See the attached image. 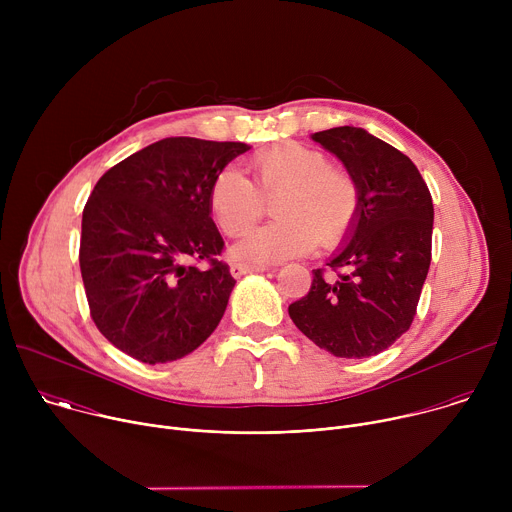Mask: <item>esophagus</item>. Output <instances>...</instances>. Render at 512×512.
<instances>
[{"label": "esophagus", "instance_id": "obj_1", "mask_svg": "<svg viewBox=\"0 0 512 512\" xmlns=\"http://www.w3.org/2000/svg\"><path fill=\"white\" fill-rule=\"evenodd\" d=\"M269 269L267 265L263 263H245V261H237L231 265V275L233 277H243L245 273H253V271H265Z\"/></svg>", "mask_w": 512, "mask_h": 512}]
</instances>
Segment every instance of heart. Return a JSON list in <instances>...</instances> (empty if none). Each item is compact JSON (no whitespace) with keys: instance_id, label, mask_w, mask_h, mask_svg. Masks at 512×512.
Instances as JSON below:
<instances>
[{"instance_id":"b5f03b06","label":"heart","mask_w":512,"mask_h":512,"mask_svg":"<svg viewBox=\"0 0 512 512\" xmlns=\"http://www.w3.org/2000/svg\"><path fill=\"white\" fill-rule=\"evenodd\" d=\"M255 185L227 166L212 180L208 204L225 235L243 237L275 200L277 221L251 233L235 255L251 261H283L310 253L318 241L334 249L354 231L362 210L358 180L328 156L298 141L275 143L251 158Z\"/></svg>"}]
</instances>
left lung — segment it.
<instances>
[{
    "label": "left lung",
    "mask_w": 512,
    "mask_h": 512,
    "mask_svg": "<svg viewBox=\"0 0 512 512\" xmlns=\"http://www.w3.org/2000/svg\"><path fill=\"white\" fill-rule=\"evenodd\" d=\"M336 154L362 190L350 241L314 269L312 287L289 318L320 348L367 358L401 338L415 314L431 263L433 202L415 164L360 127L312 135Z\"/></svg>",
    "instance_id": "obj_1"
}]
</instances>
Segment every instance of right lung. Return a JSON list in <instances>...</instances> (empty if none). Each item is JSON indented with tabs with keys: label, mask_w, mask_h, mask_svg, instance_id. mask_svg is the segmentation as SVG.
I'll return each mask as SVG.
<instances>
[{
	"label": "right lung",
	"mask_w": 512,
	"mask_h": 512,
	"mask_svg": "<svg viewBox=\"0 0 512 512\" xmlns=\"http://www.w3.org/2000/svg\"><path fill=\"white\" fill-rule=\"evenodd\" d=\"M247 150L241 141L166 137L95 184L79 263L91 318L121 352L145 364L178 360L221 322L235 277L218 259L225 241L208 194Z\"/></svg>",
	"instance_id": "add662e5"
}]
</instances>
